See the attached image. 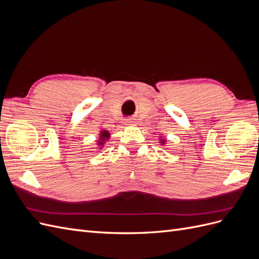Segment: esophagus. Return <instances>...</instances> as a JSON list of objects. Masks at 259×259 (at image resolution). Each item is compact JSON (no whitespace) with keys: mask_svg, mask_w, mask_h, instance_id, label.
Returning a JSON list of instances; mask_svg holds the SVG:
<instances>
[{"mask_svg":"<svg viewBox=\"0 0 259 259\" xmlns=\"http://www.w3.org/2000/svg\"><path fill=\"white\" fill-rule=\"evenodd\" d=\"M125 123H126L127 125H132L133 123H134V120H133V119H127Z\"/></svg>","mask_w":259,"mask_h":259,"instance_id":"1","label":"esophagus"}]
</instances>
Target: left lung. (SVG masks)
Returning a JSON list of instances; mask_svg holds the SVG:
<instances>
[{"instance_id": "1", "label": "left lung", "mask_w": 259, "mask_h": 259, "mask_svg": "<svg viewBox=\"0 0 259 259\" xmlns=\"http://www.w3.org/2000/svg\"><path fill=\"white\" fill-rule=\"evenodd\" d=\"M161 144H165V140H162V142H161Z\"/></svg>"}]
</instances>
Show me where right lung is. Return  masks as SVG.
<instances>
[{"instance_id":"add662e5","label":"right lung","mask_w":259,"mask_h":259,"mask_svg":"<svg viewBox=\"0 0 259 259\" xmlns=\"http://www.w3.org/2000/svg\"><path fill=\"white\" fill-rule=\"evenodd\" d=\"M109 136H110V134H109V133H108V131H101L100 132V142H99V145H104V143L106 142V139L109 137Z\"/></svg>"}]
</instances>
